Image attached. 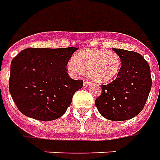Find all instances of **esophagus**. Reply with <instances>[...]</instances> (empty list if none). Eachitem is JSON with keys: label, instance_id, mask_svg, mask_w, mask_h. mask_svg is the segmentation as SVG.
Returning <instances> with one entry per match:
<instances>
[{"label": "esophagus", "instance_id": "esophagus-1", "mask_svg": "<svg viewBox=\"0 0 160 160\" xmlns=\"http://www.w3.org/2000/svg\"><path fill=\"white\" fill-rule=\"evenodd\" d=\"M91 84V82L90 81H88V80H84V82H83V85H84V87H88V86H89Z\"/></svg>", "mask_w": 160, "mask_h": 160}]
</instances>
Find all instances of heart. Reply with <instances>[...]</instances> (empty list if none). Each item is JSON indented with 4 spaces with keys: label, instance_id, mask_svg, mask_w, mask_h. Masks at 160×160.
Returning <instances> with one entry per match:
<instances>
[{
    "label": "heart",
    "instance_id": "obj_1",
    "mask_svg": "<svg viewBox=\"0 0 160 160\" xmlns=\"http://www.w3.org/2000/svg\"><path fill=\"white\" fill-rule=\"evenodd\" d=\"M121 58L118 53L107 49H89L76 53L68 65L73 72H82L98 83L114 80L120 72Z\"/></svg>",
    "mask_w": 160,
    "mask_h": 160
}]
</instances>
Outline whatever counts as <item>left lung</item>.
<instances>
[{
  "mask_svg": "<svg viewBox=\"0 0 160 160\" xmlns=\"http://www.w3.org/2000/svg\"><path fill=\"white\" fill-rule=\"evenodd\" d=\"M119 54L122 66L117 78L101 85V94L95 106L104 118L113 121L127 120L142 111L152 88L150 67L141 54L112 48Z\"/></svg>",
  "mask_w": 160,
  "mask_h": 160,
  "instance_id": "8db88e82",
  "label": "left lung"
}]
</instances>
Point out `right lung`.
I'll return each mask as SVG.
<instances>
[{"label": "right lung", "instance_id": "right-lung-1", "mask_svg": "<svg viewBox=\"0 0 160 160\" xmlns=\"http://www.w3.org/2000/svg\"><path fill=\"white\" fill-rule=\"evenodd\" d=\"M77 48H27L11 62L9 92L23 114L41 121L61 117L83 80H72L68 62Z\"/></svg>", "mask_w": 160, "mask_h": 160}]
</instances>
